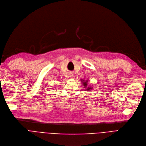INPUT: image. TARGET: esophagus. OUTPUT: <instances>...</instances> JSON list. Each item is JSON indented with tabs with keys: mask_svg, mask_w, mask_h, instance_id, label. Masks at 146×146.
Here are the masks:
<instances>
[{
	"mask_svg": "<svg viewBox=\"0 0 146 146\" xmlns=\"http://www.w3.org/2000/svg\"><path fill=\"white\" fill-rule=\"evenodd\" d=\"M69 77H70L71 78H72V77H74V74H70V75H69Z\"/></svg>",
	"mask_w": 146,
	"mask_h": 146,
	"instance_id": "esophagus-1",
	"label": "esophagus"
}]
</instances>
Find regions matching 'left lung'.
<instances>
[{
    "label": "left lung",
    "instance_id": "obj_1",
    "mask_svg": "<svg viewBox=\"0 0 146 146\" xmlns=\"http://www.w3.org/2000/svg\"><path fill=\"white\" fill-rule=\"evenodd\" d=\"M88 80H86V81H85L84 80H81V82H82V85L84 86V88H85V90H86V91L88 92V91H90V90L91 89H93L92 87H91L90 86H87V82H88Z\"/></svg>",
    "mask_w": 146,
    "mask_h": 146
}]
</instances>
